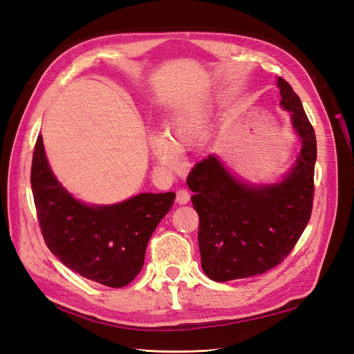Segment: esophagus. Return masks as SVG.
I'll return each instance as SVG.
<instances>
[{"instance_id": "1", "label": "esophagus", "mask_w": 354, "mask_h": 354, "mask_svg": "<svg viewBox=\"0 0 354 354\" xmlns=\"http://www.w3.org/2000/svg\"><path fill=\"white\" fill-rule=\"evenodd\" d=\"M176 201L178 204H187L189 203V199H190V195H189V192L186 189H178L177 192H176Z\"/></svg>"}]
</instances>
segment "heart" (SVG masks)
<instances>
[{
    "instance_id": "obj_1",
    "label": "heart",
    "mask_w": 354,
    "mask_h": 354,
    "mask_svg": "<svg viewBox=\"0 0 354 354\" xmlns=\"http://www.w3.org/2000/svg\"><path fill=\"white\" fill-rule=\"evenodd\" d=\"M205 119V113L198 109L178 114L165 127V136L153 133L149 137L147 146L151 156L160 165L174 168L181 151L192 147L203 136Z\"/></svg>"
}]
</instances>
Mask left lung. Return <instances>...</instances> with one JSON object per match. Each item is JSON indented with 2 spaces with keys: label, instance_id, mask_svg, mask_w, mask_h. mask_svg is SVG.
Segmentation results:
<instances>
[{
  "label": "left lung",
  "instance_id": "left-lung-1",
  "mask_svg": "<svg viewBox=\"0 0 354 354\" xmlns=\"http://www.w3.org/2000/svg\"><path fill=\"white\" fill-rule=\"evenodd\" d=\"M280 106L301 138V151L279 183L252 185L238 178L216 155L194 167L187 177L199 216L201 265L208 279L229 281L274 268L298 243L314 196L316 133L292 86L277 79Z\"/></svg>",
  "mask_w": 354,
  "mask_h": 354
}]
</instances>
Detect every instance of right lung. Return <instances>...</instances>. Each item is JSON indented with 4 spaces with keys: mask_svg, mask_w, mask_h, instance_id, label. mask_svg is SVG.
I'll list each match as a JSON object with an SVG mask.
<instances>
[{
    "mask_svg": "<svg viewBox=\"0 0 354 354\" xmlns=\"http://www.w3.org/2000/svg\"><path fill=\"white\" fill-rule=\"evenodd\" d=\"M31 187L44 243L84 279L123 288L140 274L146 247L174 204L176 194H140L123 203L92 205L75 199L52 173L38 136Z\"/></svg>",
    "mask_w": 354,
    "mask_h": 354,
    "instance_id": "add662e5",
    "label": "right lung"
}]
</instances>
